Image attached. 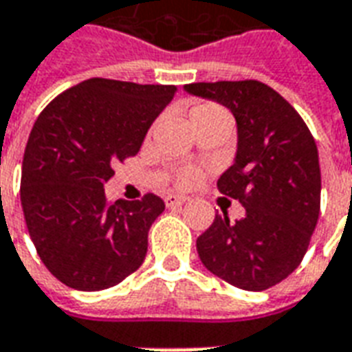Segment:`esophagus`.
I'll list each match as a JSON object with an SVG mask.
<instances>
[{"label":"esophagus","instance_id":"34e87169","mask_svg":"<svg viewBox=\"0 0 352 352\" xmlns=\"http://www.w3.org/2000/svg\"><path fill=\"white\" fill-rule=\"evenodd\" d=\"M166 208H182L186 204V197H178V195H168L165 197Z\"/></svg>","mask_w":352,"mask_h":352}]
</instances>
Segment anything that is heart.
Wrapping results in <instances>:
<instances>
[{
  "mask_svg": "<svg viewBox=\"0 0 352 352\" xmlns=\"http://www.w3.org/2000/svg\"><path fill=\"white\" fill-rule=\"evenodd\" d=\"M217 116H229V114L219 104H215V102H202V104H197V107L189 110V123L193 127V125H197L202 120ZM201 168H197V166H182L178 173L174 174V184L178 187H193L201 182Z\"/></svg>",
  "mask_w": 352,
  "mask_h": 352,
  "instance_id": "b5f03b06",
  "label": "heart"
}]
</instances>
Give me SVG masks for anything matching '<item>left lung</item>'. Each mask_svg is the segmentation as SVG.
I'll use <instances>...</instances> for the list:
<instances>
[{
	"mask_svg": "<svg viewBox=\"0 0 352 352\" xmlns=\"http://www.w3.org/2000/svg\"><path fill=\"white\" fill-rule=\"evenodd\" d=\"M234 114L238 151L217 189L242 202L245 217L215 215L197 238L202 264L243 291H266L298 268L320 212L319 151L289 101L258 80L186 84Z\"/></svg>",
	"mask_w": 352,
	"mask_h": 352,
	"instance_id": "left-lung-1",
	"label": "left lung"
}]
</instances>
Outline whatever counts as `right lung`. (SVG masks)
<instances>
[{
    "label": "right lung",
    "instance_id": "obj_1",
    "mask_svg": "<svg viewBox=\"0 0 352 352\" xmlns=\"http://www.w3.org/2000/svg\"><path fill=\"white\" fill-rule=\"evenodd\" d=\"M176 86L89 78L46 104L33 125L20 179L25 225L54 278L102 291L138 270L165 202L107 201L114 165L137 155Z\"/></svg>",
    "mask_w": 352,
    "mask_h": 352
}]
</instances>
